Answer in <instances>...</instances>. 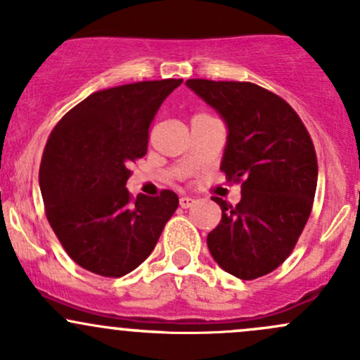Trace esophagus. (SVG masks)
Instances as JSON below:
<instances>
[{"instance_id": "obj_1", "label": "esophagus", "mask_w": 360, "mask_h": 360, "mask_svg": "<svg viewBox=\"0 0 360 360\" xmlns=\"http://www.w3.org/2000/svg\"><path fill=\"white\" fill-rule=\"evenodd\" d=\"M194 205H195V199L187 198V195L180 198V206L185 207V210H187V207H191V206H194Z\"/></svg>"}]
</instances>
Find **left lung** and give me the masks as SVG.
I'll return each mask as SVG.
<instances>
[{
    "instance_id": "left-lung-1",
    "label": "left lung",
    "mask_w": 360,
    "mask_h": 360,
    "mask_svg": "<svg viewBox=\"0 0 360 360\" xmlns=\"http://www.w3.org/2000/svg\"><path fill=\"white\" fill-rule=\"evenodd\" d=\"M229 128L220 169L240 184L236 206L213 198L221 220L207 234L214 262L243 281L276 270L295 250L317 188V155L295 109L248 81L187 79Z\"/></svg>"
}]
</instances>
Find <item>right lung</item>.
Listing matches in <instances>:
<instances>
[{
    "label": "right lung",
    "instance_id": "add662e5",
    "mask_svg": "<svg viewBox=\"0 0 360 360\" xmlns=\"http://www.w3.org/2000/svg\"><path fill=\"white\" fill-rule=\"evenodd\" d=\"M181 79L140 81L91 94L48 136L39 187L46 218L68 255L103 277L135 270L179 207V195L126 188L129 165L147 154L149 128Z\"/></svg>",
    "mask_w": 360,
    "mask_h": 360
}]
</instances>
